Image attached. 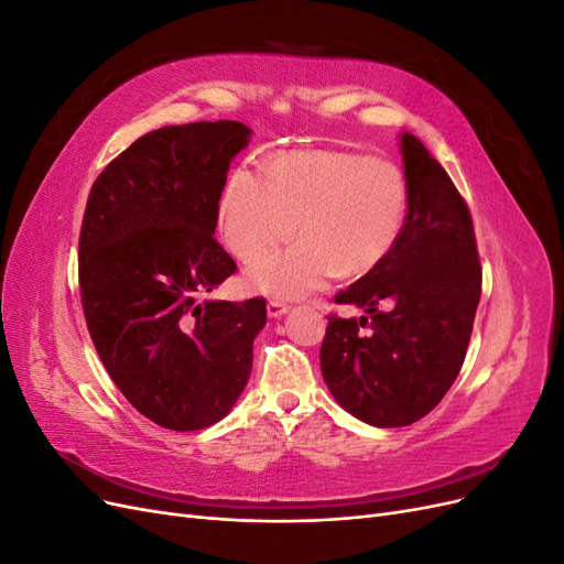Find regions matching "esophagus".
Wrapping results in <instances>:
<instances>
[{
  "label": "esophagus",
  "mask_w": 564,
  "mask_h": 564,
  "mask_svg": "<svg viewBox=\"0 0 564 564\" xmlns=\"http://www.w3.org/2000/svg\"><path fill=\"white\" fill-rule=\"evenodd\" d=\"M268 317H272V319H278V317H282V315H286L289 313V308H292V305L289 303H284V301H278V299H272V301H268Z\"/></svg>",
  "instance_id": "1"
}]
</instances>
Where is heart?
<instances>
[{
  "label": "heart",
  "instance_id": "b5f03b06",
  "mask_svg": "<svg viewBox=\"0 0 564 564\" xmlns=\"http://www.w3.org/2000/svg\"><path fill=\"white\" fill-rule=\"evenodd\" d=\"M409 212L402 169L352 150H299L268 172L237 166L218 202V232L240 261H253L296 232L292 247L256 261L251 292L301 299L334 275L360 278L400 242Z\"/></svg>",
  "mask_w": 564,
  "mask_h": 564
}]
</instances>
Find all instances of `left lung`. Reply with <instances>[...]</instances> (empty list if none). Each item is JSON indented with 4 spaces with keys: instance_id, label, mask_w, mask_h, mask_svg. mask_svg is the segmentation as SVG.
Here are the masks:
<instances>
[{
    "instance_id": "left-lung-1",
    "label": "left lung",
    "mask_w": 564,
    "mask_h": 564,
    "mask_svg": "<svg viewBox=\"0 0 564 564\" xmlns=\"http://www.w3.org/2000/svg\"><path fill=\"white\" fill-rule=\"evenodd\" d=\"M409 212L388 259L336 294L360 319L329 315L319 367L348 414L377 429L423 419L456 381L482 292L468 204L412 133L400 135Z\"/></svg>"
}]
</instances>
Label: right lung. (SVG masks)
Masks as SVG:
<instances>
[{"mask_svg": "<svg viewBox=\"0 0 564 564\" xmlns=\"http://www.w3.org/2000/svg\"><path fill=\"white\" fill-rule=\"evenodd\" d=\"M242 122L162 127L94 181L79 232V294L100 362L169 431L224 419L249 381L265 301H214L237 270L216 242L218 199Z\"/></svg>", "mask_w": 564, "mask_h": 564, "instance_id": "add662e5", "label": "right lung"}]
</instances>
